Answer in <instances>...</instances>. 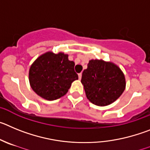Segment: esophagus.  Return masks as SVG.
Returning a JSON list of instances; mask_svg holds the SVG:
<instances>
[{"label": "esophagus", "instance_id": "34e87169", "mask_svg": "<svg viewBox=\"0 0 150 150\" xmlns=\"http://www.w3.org/2000/svg\"><path fill=\"white\" fill-rule=\"evenodd\" d=\"M81 76H82V74L81 73L78 74V78H79V79H81Z\"/></svg>", "mask_w": 150, "mask_h": 150}]
</instances>
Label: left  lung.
I'll use <instances>...</instances> for the list:
<instances>
[{
	"instance_id": "8db88e82",
	"label": "left lung",
	"mask_w": 150,
	"mask_h": 150,
	"mask_svg": "<svg viewBox=\"0 0 150 150\" xmlns=\"http://www.w3.org/2000/svg\"><path fill=\"white\" fill-rule=\"evenodd\" d=\"M81 83L87 98L98 106L115 102L125 88V79L121 69L111 62L91 60L82 73Z\"/></svg>"
}]
</instances>
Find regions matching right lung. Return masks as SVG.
Segmentation results:
<instances>
[{"label":"right lung","instance_id":"1","mask_svg":"<svg viewBox=\"0 0 150 150\" xmlns=\"http://www.w3.org/2000/svg\"><path fill=\"white\" fill-rule=\"evenodd\" d=\"M75 63L68 54L48 52L36 59L29 70V81L33 91L42 98L52 101L67 94L72 82L78 79Z\"/></svg>","mask_w":150,"mask_h":150}]
</instances>
